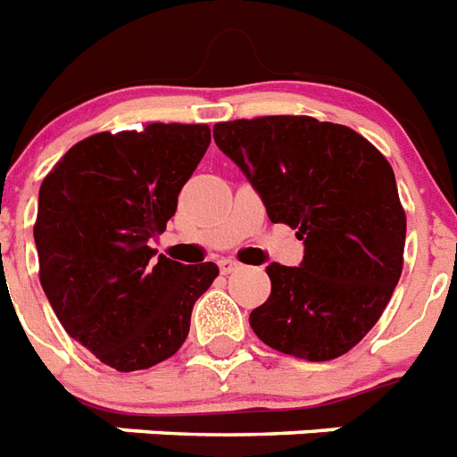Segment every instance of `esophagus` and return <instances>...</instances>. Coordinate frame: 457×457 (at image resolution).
Masks as SVG:
<instances>
[{
	"mask_svg": "<svg viewBox=\"0 0 457 457\" xmlns=\"http://www.w3.org/2000/svg\"><path fill=\"white\" fill-rule=\"evenodd\" d=\"M236 269H240V264L236 259H219V271L221 273H233Z\"/></svg>",
	"mask_w": 457,
	"mask_h": 457,
	"instance_id": "esophagus-1",
	"label": "esophagus"
}]
</instances>
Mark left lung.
I'll use <instances>...</instances> for the list:
<instances>
[{"label": "left lung", "instance_id": "left-lung-1", "mask_svg": "<svg viewBox=\"0 0 457 457\" xmlns=\"http://www.w3.org/2000/svg\"><path fill=\"white\" fill-rule=\"evenodd\" d=\"M214 144L273 224L297 228L299 266L269 264L271 295L250 313L264 345L306 361L346 353L401 278L406 214L385 155L345 125L269 115L214 125Z\"/></svg>", "mask_w": 457, "mask_h": 457}]
</instances>
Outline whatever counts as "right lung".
Listing matches in <instances>:
<instances>
[{"label": "right lung", "mask_w": 457, "mask_h": 457, "mask_svg": "<svg viewBox=\"0 0 457 457\" xmlns=\"http://www.w3.org/2000/svg\"><path fill=\"white\" fill-rule=\"evenodd\" d=\"M207 145V125L101 131L42 181L35 245L44 295L65 332L120 373L174 356L193 304L217 278L212 262L155 260L148 245Z\"/></svg>", "instance_id": "obj_1"}]
</instances>
